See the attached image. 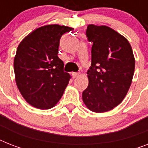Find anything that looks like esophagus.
<instances>
[{"mask_svg": "<svg viewBox=\"0 0 148 148\" xmlns=\"http://www.w3.org/2000/svg\"><path fill=\"white\" fill-rule=\"evenodd\" d=\"M72 75L74 77V78H76V77H78L80 76V73H77V72H73L72 73Z\"/></svg>", "mask_w": 148, "mask_h": 148, "instance_id": "obj_1", "label": "esophagus"}]
</instances>
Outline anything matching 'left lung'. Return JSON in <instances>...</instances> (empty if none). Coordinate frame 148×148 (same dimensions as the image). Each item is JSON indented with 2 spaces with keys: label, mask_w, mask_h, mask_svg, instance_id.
I'll return each mask as SVG.
<instances>
[{
  "label": "left lung",
  "mask_w": 148,
  "mask_h": 148,
  "mask_svg": "<svg viewBox=\"0 0 148 148\" xmlns=\"http://www.w3.org/2000/svg\"><path fill=\"white\" fill-rule=\"evenodd\" d=\"M86 35L92 42L89 84L82 99L91 111L103 113L121 103L132 82L135 60L130 43L107 26L88 25Z\"/></svg>",
  "instance_id": "left-lung-1"
}]
</instances>
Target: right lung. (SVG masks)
<instances>
[{"label":"right lung","mask_w":148,"mask_h":148,"mask_svg":"<svg viewBox=\"0 0 148 148\" xmlns=\"http://www.w3.org/2000/svg\"><path fill=\"white\" fill-rule=\"evenodd\" d=\"M72 27L51 24L40 27L22 40L14 60L15 81L26 101L34 108L50 109L61 98L71 75L58 58L61 36Z\"/></svg>","instance_id":"1"}]
</instances>
